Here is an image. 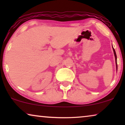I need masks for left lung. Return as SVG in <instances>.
Segmentation results:
<instances>
[{
  "label": "left lung",
  "instance_id": "obj_1",
  "mask_svg": "<svg viewBox=\"0 0 125 125\" xmlns=\"http://www.w3.org/2000/svg\"><path fill=\"white\" fill-rule=\"evenodd\" d=\"M113 51H114V56H115V63H116V68H117V55H116V53H115V51L114 50V49L113 48Z\"/></svg>",
  "mask_w": 125,
  "mask_h": 125
}]
</instances>
